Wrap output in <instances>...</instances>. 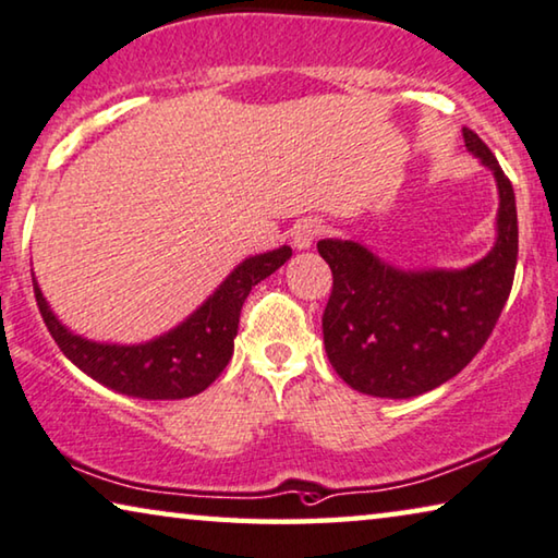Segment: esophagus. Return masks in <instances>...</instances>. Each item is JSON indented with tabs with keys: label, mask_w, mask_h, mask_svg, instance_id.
Wrapping results in <instances>:
<instances>
[{
	"label": "esophagus",
	"mask_w": 558,
	"mask_h": 558,
	"mask_svg": "<svg viewBox=\"0 0 558 558\" xmlns=\"http://www.w3.org/2000/svg\"><path fill=\"white\" fill-rule=\"evenodd\" d=\"M320 232H323V226L318 220H301L293 228V245L298 247V251H307Z\"/></svg>",
	"instance_id": "obj_1"
}]
</instances>
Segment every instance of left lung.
Masks as SVG:
<instances>
[{
  "instance_id": "8db88e82",
  "label": "left lung",
  "mask_w": 558,
  "mask_h": 558,
  "mask_svg": "<svg viewBox=\"0 0 558 558\" xmlns=\"http://www.w3.org/2000/svg\"><path fill=\"white\" fill-rule=\"evenodd\" d=\"M469 153L494 172L496 243L463 270H398L355 240H320L332 270L323 313L328 361L359 393L413 398L434 390L473 361L509 301L519 255L517 197L501 165L476 132Z\"/></svg>"
}]
</instances>
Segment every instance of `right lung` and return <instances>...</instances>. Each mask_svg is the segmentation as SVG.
Here are the masks:
<instances>
[{
    "instance_id": "1",
    "label": "right lung",
    "mask_w": 558,
    "mask_h": 558,
    "mask_svg": "<svg viewBox=\"0 0 558 558\" xmlns=\"http://www.w3.org/2000/svg\"><path fill=\"white\" fill-rule=\"evenodd\" d=\"M288 245L247 257L207 301L165 336L137 345L95 343L66 330L41 295L37 280L35 298L54 343L82 373L118 393L145 401H178L203 393L226 371L238 336L240 307L257 282L272 276L290 260Z\"/></svg>"
}]
</instances>
